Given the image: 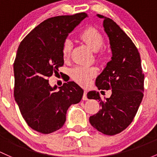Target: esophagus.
Here are the masks:
<instances>
[{"mask_svg": "<svg viewBox=\"0 0 157 157\" xmlns=\"http://www.w3.org/2000/svg\"><path fill=\"white\" fill-rule=\"evenodd\" d=\"M87 90H85V91H84L83 97H82V99H83V100H87V99H88V98H87Z\"/></svg>", "mask_w": 157, "mask_h": 157, "instance_id": "obj_1", "label": "esophagus"}]
</instances>
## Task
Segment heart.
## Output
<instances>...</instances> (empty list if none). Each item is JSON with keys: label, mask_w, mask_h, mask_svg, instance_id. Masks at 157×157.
Listing matches in <instances>:
<instances>
[{"label": "heart", "mask_w": 157, "mask_h": 157, "mask_svg": "<svg viewBox=\"0 0 157 157\" xmlns=\"http://www.w3.org/2000/svg\"><path fill=\"white\" fill-rule=\"evenodd\" d=\"M80 38L88 45L94 52L99 51L103 45L104 40L102 34L95 28H89L81 33ZM72 48L70 40H66L62 48V55L64 59L69 58ZM97 74V69L95 67L77 66L72 70V77L74 80L82 85H87L91 79Z\"/></svg>", "instance_id": "1"}]
</instances>
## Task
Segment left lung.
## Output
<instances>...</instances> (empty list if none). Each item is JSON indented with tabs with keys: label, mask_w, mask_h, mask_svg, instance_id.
<instances>
[{
	"label": "left lung",
	"mask_w": 157,
	"mask_h": 157,
	"mask_svg": "<svg viewBox=\"0 0 157 157\" xmlns=\"http://www.w3.org/2000/svg\"><path fill=\"white\" fill-rule=\"evenodd\" d=\"M103 18L104 31L109 39L112 57L96 79L99 90H112V95L101 99L99 92L87 93L97 99L101 109L89 121L96 129L108 136L122 132L132 123L143 98L144 78L139 52L131 39L111 18Z\"/></svg>",
	"instance_id": "left-lung-1"
}]
</instances>
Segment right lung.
<instances>
[{
    "label": "right lung",
    "mask_w": 157,
    "mask_h": 157,
    "mask_svg": "<svg viewBox=\"0 0 157 157\" xmlns=\"http://www.w3.org/2000/svg\"><path fill=\"white\" fill-rule=\"evenodd\" d=\"M85 13L45 20L23 39L13 64L14 97L28 125L43 134L60 129L69 107L84 90L74 82L52 87L48 78L64 63L62 48L70 32L87 17Z\"/></svg>",
    "instance_id": "add662e5"
}]
</instances>
